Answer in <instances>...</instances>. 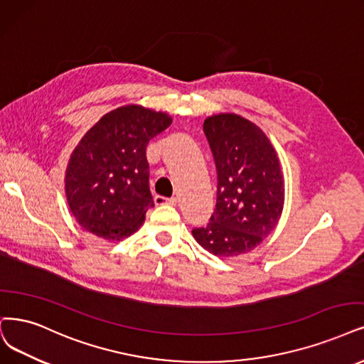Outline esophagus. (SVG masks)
<instances>
[{"mask_svg": "<svg viewBox=\"0 0 364 364\" xmlns=\"http://www.w3.org/2000/svg\"><path fill=\"white\" fill-rule=\"evenodd\" d=\"M154 203H156L157 205H161V204L175 205V204H177V198H165V196L156 195V196H154Z\"/></svg>", "mask_w": 364, "mask_h": 364, "instance_id": "34e87169", "label": "esophagus"}]
</instances>
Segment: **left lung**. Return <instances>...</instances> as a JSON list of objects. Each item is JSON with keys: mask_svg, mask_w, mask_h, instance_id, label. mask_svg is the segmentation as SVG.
<instances>
[{"mask_svg": "<svg viewBox=\"0 0 364 364\" xmlns=\"http://www.w3.org/2000/svg\"><path fill=\"white\" fill-rule=\"evenodd\" d=\"M218 171L216 208L198 243L216 257L247 253L274 230L285 200L284 175L272 142L252 121L219 114L204 121Z\"/></svg>", "mask_w": 364, "mask_h": 364, "instance_id": "left-lung-1", "label": "left lung"}]
</instances>
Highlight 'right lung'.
<instances>
[{
	"instance_id": "1",
	"label": "right lung",
	"mask_w": 364,
	"mask_h": 364,
	"mask_svg": "<svg viewBox=\"0 0 364 364\" xmlns=\"http://www.w3.org/2000/svg\"><path fill=\"white\" fill-rule=\"evenodd\" d=\"M172 118L138 105L103 115L73 150L65 169V196L85 231L105 240L129 237L154 207L146 145Z\"/></svg>"
}]
</instances>
